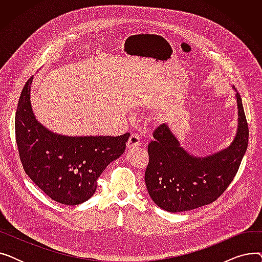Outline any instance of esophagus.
Segmentation results:
<instances>
[{
  "label": "esophagus",
  "mask_w": 262,
  "mask_h": 262,
  "mask_svg": "<svg viewBox=\"0 0 262 262\" xmlns=\"http://www.w3.org/2000/svg\"><path fill=\"white\" fill-rule=\"evenodd\" d=\"M140 145V137L136 134H133L127 141V148H134Z\"/></svg>",
  "instance_id": "34e87169"
}]
</instances>
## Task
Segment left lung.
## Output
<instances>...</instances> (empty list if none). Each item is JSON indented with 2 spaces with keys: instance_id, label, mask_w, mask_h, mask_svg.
<instances>
[{
  "instance_id": "1",
  "label": "left lung",
  "mask_w": 262,
  "mask_h": 262,
  "mask_svg": "<svg viewBox=\"0 0 262 262\" xmlns=\"http://www.w3.org/2000/svg\"><path fill=\"white\" fill-rule=\"evenodd\" d=\"M238 126L231 143L207 156L191 154L166 123L154 130L148 143L145 186L153 202L169 212L192 210L214 202L236 176L249 143V127L241 96L232 86Z\"/></svg>"
}]
</instances>
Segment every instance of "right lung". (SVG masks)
Segmentation results:
<instances>
[{
	"instance_id": "add662e5",
	"label": "right lung",
	"mask_w": 262,
	"mask_h": 262,
	"mask_svg": "<svg viewBox=\"0 0 262 262\" xmlns=\"http://www.w3.org/2000/svg\"><path fill=\"white\" fill-rule=\"evenodd\" d=\"M25 84L16 114V140L25 173L52 200L64 205L88 201L96 181L125 150L129 134L67 136L54 133L34 115L31 86Z\"/></svg>"
}]
</instances>
